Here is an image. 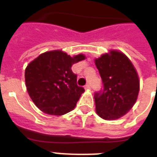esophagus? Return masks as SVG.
Listing matches in <instances>:
<instances>
[{"label": "esophagus", "mask_w": 157, "mask_h": 157, "mask_svg": "<svg viewBox=\"0 0 157 157\" xmlns=\"http://www.w3.org/2000/svg\"><path fill=\"white\" fill-rule=\"evenodd\" d=\"M85 88H86V90H90V84H87V85H86V86H85Z\"/></svg>", "instance_id": "1"}]
</instances>
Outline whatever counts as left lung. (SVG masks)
I'll return each mask as SVG.
<instances>
[{"label":"left lung","instance_id":"left-lung-1","mask_svg":"<svg viewBox=\"0 0 157 157\" xmlns=\"http://www.w3.org/2000/svg\"><path fill=\"white\" fill-rule=\"evenodd\" d=\"M103 84V90L94 94L96 112L104 120L119 119L136 103L139 79L128 57L118 50L94 60Z\"/></svg>","mask_w":157,"mask_h":157}]
</instances>
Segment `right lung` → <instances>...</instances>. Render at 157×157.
Segmentation results:
<instances>
[{"label": "right lung", "mask_w": 157, "mask_h": 157, "mask_svg": "<svg viewBox=\"0 0 157 157\" xmlns=\"http://www.w3.org/2000/svg\"><path fill=\"white\" fill-rule=\"evenodd\" d=\"M86 59L82 54L71 57L62 50L43 53L25 69L28 93L36 107L46 114L62 116L71 112L84 93L77 86L71 66Z\"/></svg>", "instance_id": "1"}]
</instances>
